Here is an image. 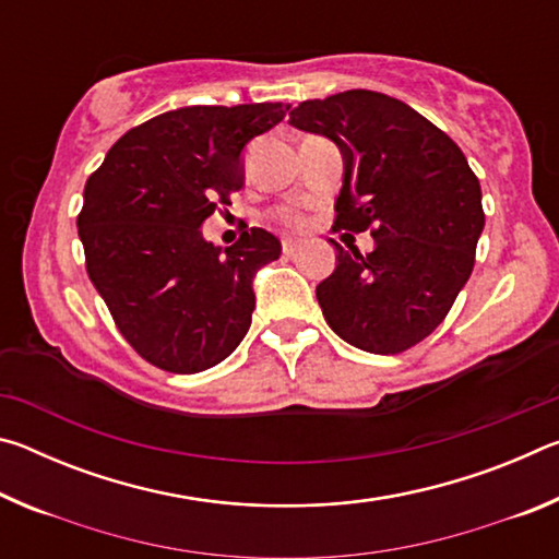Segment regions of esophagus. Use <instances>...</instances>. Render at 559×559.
<instances>
[{
  "instance_id": "34e87169",
  "label": "esophagus",
  "mask_w": 559,
  "mask_h": 559,
  "mask_svg": "<svg viewBox=\"0 0 559 559\" xmlns=\"http://www.w3.org/2000/svg\"><path fill=\"white\" fill-rule=\"evenodd\" d=\"M298 249H300V241H296V239H283V241H281L283 257H293V253H296Z\"/></svg>"
}]
</instances>
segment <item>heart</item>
Masks as SVG:
<instances>
[{
    "instance_id": "obj_1",
    "label": "heart",
    "mask_w": 559,
    "mask_h": 559,
    "mask_svg": "<svg viewBox=\"0 0 559 559\" xmlns=\"http://www.w3.org/2000/svg\"><path fill=\"white\" fill-rule=\"evenodd\" d=\"M276 219L281 222V224H288V226H298L300 222H302V216L296 212V210H278V214H276Z\"/></svg>"
}]
</instances>
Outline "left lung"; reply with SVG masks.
I'll list each match as a JSON object with an SVG mask.
<instances>
[{"mask_svg":"<svg viewBox=\"0 0 559 559\" xmlns=\"http://www.w3.org/2000/svg\"><path fill=\"white\" fill-rule=\"evenodd\" d=\"M290 126L345 155L335 226L370 231L374 251L337 249L316 296L333 333L365 353L400 355L437 330L476 263L486 214L461 147L406 103L377 91L302 100Z\"/></svg>","mask_w":559,"mask_h":559,"instance_id":"1","label":"left lung"}]
</instances>
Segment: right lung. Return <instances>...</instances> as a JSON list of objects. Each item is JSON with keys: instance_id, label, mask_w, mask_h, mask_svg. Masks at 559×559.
Returning a JSON list of instances; mask_svg holds the SVG:
<instances>
[{"instance_id": "obj_1", "label": "right lung", "mask_w": 559, "mask_h": 559, "mask_svg": "<svg viewBox=\"0 0 559 559\" xmlns=\"http://www.w3.org/2000/svg\"><path fill=\"white\" fill-rule=\"evenodd\" d=\"M283 103L189 106L128 130L88 177L79 236L88 278L145 362L197 374L229 357L257 308L251 281L273 234L206 243L200 226L243 185L241 150L286 118Z\"/></svg>"}]
</instances>
